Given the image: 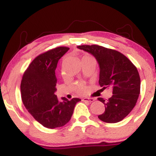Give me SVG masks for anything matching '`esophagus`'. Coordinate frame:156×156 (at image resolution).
Returning a JSON list of instances; mask_svg holds the SVG:
<instances>
[{
    "label": "esophagus",
    "instance_id": "1",
    "mask_svg": "<svg viewBox=\"0 0 156 156\" xmlns=\"http://www.w3.org/2000/svg\"><path fill=\"white\" fill-rule=\"evenodd\" d=\"M82 100L84 102H88V103H93V102H94L95 100H94V98H88V97H84V98L82 99Z\"/></svg>",
    "mask_w": 156,
    "mask_h": 156
}]
</instances>
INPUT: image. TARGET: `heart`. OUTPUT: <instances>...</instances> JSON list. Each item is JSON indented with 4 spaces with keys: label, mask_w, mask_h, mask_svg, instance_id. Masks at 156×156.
Returning <instances> with one entry per match:
<instances>
[{
    "label": "heart",
    "mask_w": 156,
    "mask_h": 156,
    "mask_svg": "<svg viewBox=\"0 0 156 156\" xmlns=\"http://www.w3.org/2000/svg\"><path fill=\"white\" fill-rule=\"evenodd\" d=\"M86 58H93V57L92 56H89V55H85V56H83L82 59H86ZM75 90L78 94H84L86 93V91H87L86 87L84 86V84H82V83H77V84L75 85Z\"/></svg>",
    "instance_id": "heart-1"
}]
</instances>
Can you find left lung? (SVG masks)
Returning a JSON list of instances; mask_svg holds the SVG:
<instances>
[{
    "label": "left lung",
    "mask_w": 156,
    "mask_h": 156,
    "mask_svg": "<svg viewBox=\"0 0 156 156\" xmlns=\"http://www.w3.org/2000/svg\"><path fill=\"white\" fill-rule=\"evenodd\" d=\"M78 48L95 56L100 65L99 84L103 89L112 88V96L105 100V112L98 115L106 123L123 120L136 105L140 93V78L136 67L120 52L97 44L80 45Z\"/></svg>",
    "instance_id": "8db88e82"
}]
</instances>
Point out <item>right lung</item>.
I'll return each mask as SVG.
<instances>
[{"mask_svg":"<svg viewBox=\"0 0 156 156\" xmlns=\"http://www.w3.org/2000/svg\"><path fill=\"white\" fill-rule=\"evenodd\" d=\"M69 50L67 47L51 49L36 56L23 74L21 97L25 107L36 121L48 128L62 127L73 114L79 98L71 100L62 97L59 102L55 95V75L59 59Z\"/></svg>","mask_w":156,"mask_h":156,"instance_id":"add662e5","label":"right lung"}]
</instances>
